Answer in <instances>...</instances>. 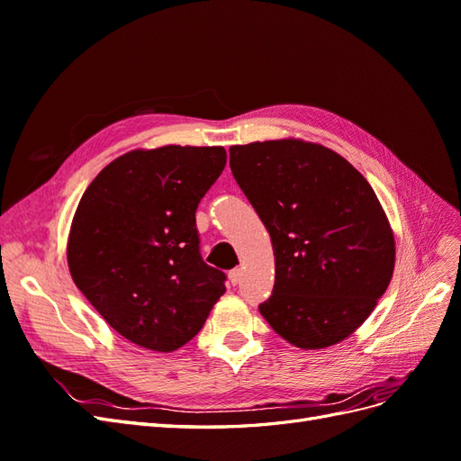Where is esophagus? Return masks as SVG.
Returning <instances> with one entry per match:
<instances>
[{
	"label": "esophagus",
	"mask_w": 461,
	"mask_h": 461,
	"mask_svg": "<svg viewBox=\"0 0 461 461\" xmlns=\"http://www.w3.org/2000/svg\"><path fill=\"white\" fill-rule=\"evenodd\" d=\"M240 278H242V269L236 267V269L229 271V281H230V285H239Z\"/></svg>",
	"instance_id": "esophagus-1"
}]
</instances>
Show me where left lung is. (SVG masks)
<instances>
[{"instance_id":"left-lung-1","label":"left lung","mask_w":461,"mask_h":461,"mask_svg":"<svg viewBox=\"0 0 461 461\" xmlns=\"http://www.w3.org/2000/svg\"><path fill=\"white\" fill-rule=\"evenodd\" d=\"M230 171L269 230L275 286L259 303L302 350L339 344L390 285L394 234L371 185L337 151L303 140L232 146Z\"/></svg>"}]
</instances>
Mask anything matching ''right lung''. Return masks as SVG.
<instances>
[{"instance_id":"right-lung-1","label":"right lung","mask_w":461,"mask_h":461,"mask_svg":"<svg viewBox=\"0 0 461 461\" xmlns=\"http://www.w3.org/2000/svg\"><path fill=\"white\" fill-rule=\"evenodd\" d=\"M227 165L221 146L134 149L82 194L68 232L75 285L121 337L153 352L192 340L227 275L200 254L196 209Z\"/></svg>"}]
</instances>
